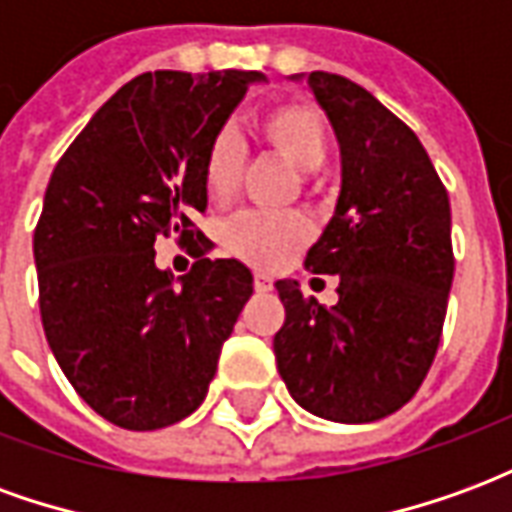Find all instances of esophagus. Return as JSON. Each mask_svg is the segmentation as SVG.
I'll return each mask as SVG.
<instances>
[{
	"label": "esophagus",
	"mask_w": 512,
	"mask_h": 512,
	"mask_svg": "<svg viewBox=\"0 0 512 512\" xmlns=\"http://www.w3.org/2000/svg\"><path fill=\"white\" fill-rule=\"evenodd\" d=\"M255 290L257 293H268V290H274V282L266 274H255Z\"/></svg>",
	"instance_id": "34e87169"
}]
</instances>
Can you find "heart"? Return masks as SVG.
Returning a JSON list of instances; mask_svg holds the SVG:
<instances>
[{"label":"heart","instance_id":"b5f03b06","mask_svg":"<svg viewBox=\"0 0 512 512\" xmlns=\"http://www.w3.org/2000/svg\"><path fill=\"white\" fill-rule=\"evenodd\" d=\"M255 134L266 150L296 172L321 169L329 156V126L321 109L301 98L268 106L255 117ZM244 172V147L238 136L219 131L202 156V186L213 202H230ZM227 252L255 268H279L310 241V224L299 213H241L224 227Z\"/></svg>","mask_w":512,"mask_h":512}]
</instances>
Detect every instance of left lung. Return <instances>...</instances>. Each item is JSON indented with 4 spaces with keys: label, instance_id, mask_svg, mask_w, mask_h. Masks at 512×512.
<instances>
[{
    "label": "left lung",
    "instance_id": "obj_1",
    "mask_svg": "<svg viewBox=\"0 0 512 512\" xmlns=\"http://www.w3.org/2000/svg\"><path fill=\"white\" fill-rule=\"evenodd\" d=\"M307 84L340 139L343 189L304 266L337 274L340 301L326 310L279 279L274 354L301 408L376 422L417 395L439 351L455 271L450 197L417 134L376 95L337 73Z\"/></svg>",
    "mask_w": 512,
    "mask_h": 512
}]
</instances>
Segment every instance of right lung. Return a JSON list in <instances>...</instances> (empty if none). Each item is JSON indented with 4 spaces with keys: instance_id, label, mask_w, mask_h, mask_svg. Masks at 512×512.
Here are the masks:
<instances>
[{
    "instance_id": "1",
    "label": "right lung",
    "mask_w": 512,
    "mask_h": 512,
    "mask_svg": "<svg viewBox=\"0 0 512 512\" xmlns=\"http://www.w3.org/2000/svg\"><path fill=\"white\" fill-rule=\"evenodd\" d=\"M257 71L142 73L62 153L32 249L43 332L87 406L126 430L189 417L252 296L238 260H211L202 156ZM195 257L180 289L155 268V238Z\"/></svg>"
}]
</instances>
